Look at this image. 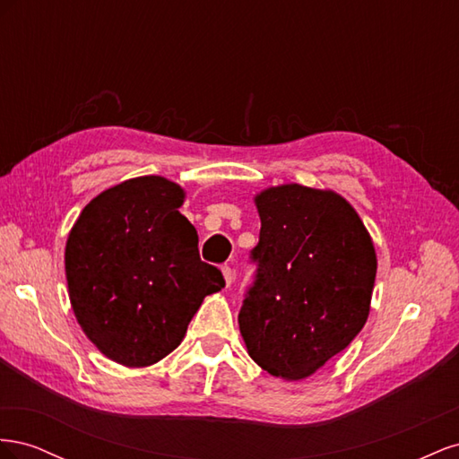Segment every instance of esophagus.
<instances>
[{"label": "esophagus", "mask_w": 459, "mask_h": 459, "mask_svg": "<svg viewBox=\"0 0 459 459\" xmlns=\"http://www.w3.org/2000/svg\"><path fill=\"white\" fill-rule=\"evenodd\" d=\"M221 275H224L226 287H231V283H233V270L230 266H224V268H221Z\"/></svg>", "instance_id": "esophagus-1"}]
</instances>
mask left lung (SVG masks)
Masks as SVG:
<instances>
[{
    "mask_svg": "<svg viewBox=\"0 0 459 459\" xmlns=\"http://www.w3.org/2000/svg\"><path fill=\"white\" fill-rule=\"evenodd\" d=\"M256 281L239 312L247 352L273 377H308L368 322L377 255L354 206L299 184L255 197Z\"/></svg>",
    "mask_w": 459,
    "mask_h": 459,
    "instance_id": "obj_1",
    "label": "left lung"
}]
</instances>
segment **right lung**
Listing matches in <instances>:
<instances>
[{"label": "right lung", "instance_id": "obj_1", "mask_svg": "<svg viewBox=\"0 0 459 459\" xmlns=\"http://www.w3.org/2000/svg\"><path fill=\"white\" fill-rule=\"evenodd\" d=\"M186 191L140 176L91 199L68 233V299L82 331L113 362L147 368L184 341L221 272L199 258V238L178 208Z\"/></svg>", "mask_w": 459, "mask_h": 459}]
</instances>
